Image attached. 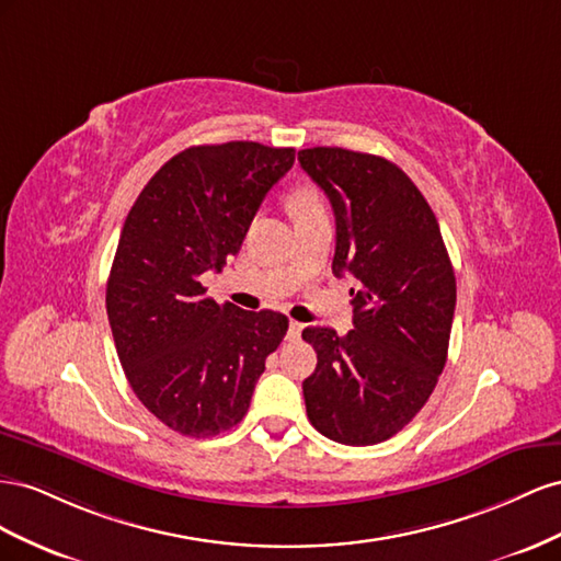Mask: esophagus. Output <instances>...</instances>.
I'll list each match as a JSON object with an SVG mask.
<instances>
[{
	"label": "esophagus",
	"mask_w": 561,
	"mask_h": 561,
	"mask_svg": "<svg viewBox=\"0 0 561 561\" xmlns=\"http://www.w3.org/2000/svg\"><path fill=\"white\" fill-rule=\"evenodd\" d=\"M302 329H306V324L291 322V324H289V333H286V339H289V341H298V339H300V333H302Z\"/></svg>",
	"instance_id": "34e87169"
}]
</instances>
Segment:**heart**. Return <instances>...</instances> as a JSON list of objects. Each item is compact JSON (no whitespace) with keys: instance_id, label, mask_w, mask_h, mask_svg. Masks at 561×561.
<instances>
[{"instance_id":"b5f03b06","label":"heart","mask_w":561,"mask_h":561,"mask_svg":"<svg viewBox=\"0 0 561 561\" xmlns=\"http://www.w3.org/2000/svg\"><path fill=\"white\" fill-rule=\"evenodd\" d=\"M289 209H291L294 218H300V216L324 211V204L312 187H296L289 195Z\"/></svg>"}]
</instances>
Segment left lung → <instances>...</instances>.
Segmentation results:
<instances>
[{"mask_svg": "<svg viewBox=\"0 0 561 561\" xmlns=\"http://www.w3.org/2000/svg\"><path fill=\"white\" fill-rule=\"evenodd\" d=\"M298 162L335 216L333 275L350 272L352 327H308L317 366L302 380L308 419L324 437L369 446L419 413L444 371L456 277L439 222L409 175L388 159L310 148Z\"/></svg>", "mask_w": 561, "mask_h": 561, "instance_id": "8db88e82", "label": "left lung"}]
</instances>
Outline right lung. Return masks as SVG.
<instances>
[{
    "instance_id": "right-lung-1",
    "label": "right lung",
    "mask_w": 561,
    "mask_h": 561,
    "mask_svg": "<svg viewBox=\"0 0 561 561\" xmlns=\"http://www.w3.org/2000/svg\"><path fill=\"white\" fill-rule=\"evenodd\" d=\"M294 148L253 140L171 157L124 220L105 308L131 390L167 427L214 437L249 411L265 359L289 329L282 312L218 306L202 286L242 249Z\"/></svg>"
}]
</instances>
